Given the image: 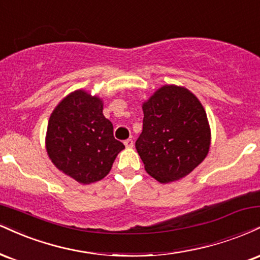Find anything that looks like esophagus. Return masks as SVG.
<instances>
[{"label": "esophagus", "mask_w": 260, "mask_h": 260, "mask_svg": "<svg viewBox=\"0 0 260 260\" xmlns=\"http://www.w3.org/2000/svg\"><path fill=\"white\" fill-rule=\"evenodd\" d=\"M133 140L132 139H127V140H124V146H126V148H133Z\"/></svg>", "instance_id": "obj_1"}]
</instances>
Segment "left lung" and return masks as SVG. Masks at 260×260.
Here are the masks:
<instances>
[{
	"instance_id": "left-lung-1",
	"label": "left lung",
	"mask_w": 260,
	"mask_h": 260,
	"mask_svg": "<svg viewBox=\"0 0 260 260\" xmlns=\"http://www.w3.org/2000/svg\"><path fill=\"white\" fill-rule=\"evenodd\" d=\"M143 132L136 142L146 173L162 184L191 173L208 155L211 127L198 96L165 84L142 105Z\"/></svg>"
}]
</instances>
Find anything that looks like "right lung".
Segmentation results:
<instances>
[{"label":"right lung","mask_w":260,"mask_h":260,"mask_svg":"<svg viewBox=\"0 0 260 260\" xmlns=\"http://www.w3.org/2000/svg\"><path fill=\"white\" fill-rule=\"evenodd\" d=\"M103 106L99 96L74 90L55 106L47 126L48 157L59 171L81 184L108 176L124 149L114 138V127L103 115Z\"/></svg>","instance_id":"add662e5"}]
</instances>
